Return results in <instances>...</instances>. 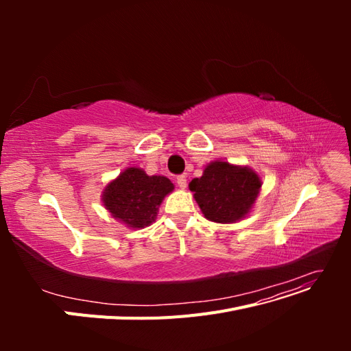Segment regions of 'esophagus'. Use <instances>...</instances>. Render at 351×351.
<instances>
[{
    "instance_id": "34e87169",
    "label": "esophagus",
    "mask_w": 351,
    "mask_h": 351,
    "mask_svg": "<svg viewBox=\"0 0 351 351\" xmlns=\"http://www.w3.org/2000/svg\"><path fill=\"white\" fill-rule=\"evenodd\" d=\"M177 184H178V187L180 189H186V186H187V178H186V176H177Z\"/></svg>"
}]
</instances>
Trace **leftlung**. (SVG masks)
<instances>
[{"instance_id": "1", "label": "left lung", "mask_w": 351, "mask_h": 351, "mask_svg": "<svg viewBox=\"0 0 351 351\" xmlns=\"http://www.w3.org/2000/svg\"><path fill=\"white\" fill-rule=\"evenodd\" d=\"M261 186L259 176L250 168L226 161L209 164L204 176L189 184L205 218L215 222L241 219L256 200Z\"/></svg>"}]
</instances>
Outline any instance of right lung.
Masks as SVG:
<instances>
[{"label": "right lung", "mask_w": 351, "mask_h": 351, "mask_svg": "<svg viewBox=\"0 0 351 351\" xmlns=\"http://www.w3.org/2000/svg\"><path fill=\"white\" fill-rule=\"evenodd\" d=\"M173 189L174 184L164 176L127 168L105 187L102 200L114 218L132 228H143L152 224L158 206Z\"/></svg>", "instance_id": "right-lung-1"}]
</instances>
